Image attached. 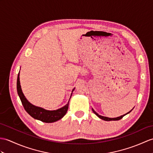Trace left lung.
I'll return each instance as SVG.
<instances>
[{
    "label": "left lung",
    "mask_w": 153,
    "mask_h": 153,
    "mask_svg": "<svg viewBox=\"0 0 153 153\" xmlns=\"http://www.w3.org/2000/svg\"><path fill=\"white\" fill-rule=\"evenodd\" d=\"M133 109H134V108H133ZM92 110H93V113H94V114H95L96 115H97V117H98L99 118H100V119H102V120H105V121H111V120H120V119H121L124 116L126 115H127V114H128L129 113H130L131 111H132V110H130V111L129 112H128L127 113H126V114H125V115H123L120 116V117H115V118H109V117H104V116H102V115H100L98 114V113H97V112H96L93 108H92Z\"/></svg>",
    "instance_id": "obj_1"
}]
</instances>
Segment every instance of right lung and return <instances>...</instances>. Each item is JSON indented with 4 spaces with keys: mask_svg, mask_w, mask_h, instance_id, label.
<instances>
[{
    "mask_svg": "<svg viewBox=\"0 0 153 153\" xmlns=\"http://www.w3.org/2000/svg\"><path fill=\"white\" fill-rule=\"evenodd\" d=\"M74 89H75V88H73L70 95V100ZM17 94L19 95L21 103H22L25 111L35 119L41 120L42 122L47 123H54L61 119L66 115L67 111H68L70 100L65 106L56 110H47L32 104L31 103L27 100V99L23 93L22 89H21L19 80V72L18 74V76H17Z\"/></svg>",
    "mask_w": 153,
    "mask_h": 153,
    "instance_id": "right-lung-1",
    "label": "right lung"
}]
</instances>
